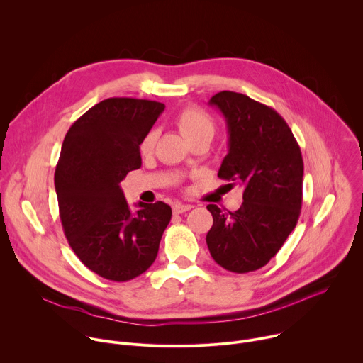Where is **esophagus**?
<instances>
[{"instance_id":"1","label":"esophagus","mask_w":363,"mask_h":363,"mask_svg":"<svg viewBox=\"0 0 363 363\" xmlns=\"http://www.w3.org/2000/svg\"><path fill=\"white\" fill-rule=\"evenodd\" d=\"M191 208H194V206L191 203H181V202H177L172 205V210L175 214H182V213H186L189 211Z\"/></svg>"}]
</instances>
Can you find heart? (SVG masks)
Instances as JSON below:
<instances>
[{
    "label": "heart",
    "mask_w": 363,
    "mask_h": 363,
    "mask_svg": "<svg viewBox=\"0 0 363 363\" xmlns=\"http://www.w3.org/2000/svg\"><path fill=\"white\" fill-rule=\"evenodd\" d=\"M177 126L182 136L189 142H195L198 139H213L214 132H216V123L213 118L205 113L203 111L198 108H185L184 111L179 112L177 116ZM158 139V132L157 130H150L140 142L139 150L145 157L150 155L153 152L155 145H157Z\"/></svg>",
    "instance_id": "heart-1"
}]
</instances>
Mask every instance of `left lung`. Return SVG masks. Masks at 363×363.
Wrapping results in <instances>:
<instances>
[{"label":"left lung","instance_id":"left-lung-1","mask_svg":"<svg viewBox=\"0 0 363 363\" xmlns=\"http://www.w3.org/2000/svg\"><path fill=\"white\" fill-rule=\"evenodd\" d=\"M210 105L228 128V153L218 177L244 188L234 213L210 203L214 224L206 245L233 273L262 269L294 230L303 201V158L286 121L272 108L235 91H220Z\"/></svg>","mask_w":363,"mask_h":363}]
</instances>
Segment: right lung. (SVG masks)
<instances>
[{"mask_svg":"<svg viewBox=\"0 0 363 363\" xmlns=\"http://www.w3.org/2000/svg\"><path fill=\"white\" fill-rule=\"evenodd\" d=\"M164 109L155 100H101L63 140L55 174L62 225L80 262L103 279L128 281L145 273L171 221L162 201L138 202L133 213L121 188L140 168L139 145Z\"/></svg>","mask_w":363,"mask_h":363,"instance_id":"right-lung-1","label":"right lung"}]
</instances>
